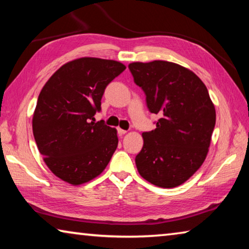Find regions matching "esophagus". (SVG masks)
<instances>
[{"label": "esophagus", "instance_id": "34e87169", "mask_svg": "<svg viewBox=\"0 0 249 249\" xmlns=\"http://www.w3.org/2000/svg\"><path fill=\"white\" fill-rule=\"evenodd\" d=\"M126 133H127V132H126V130H125V129H122V128H117V134H119V135H120V136H123V135H125Z\"/></svg>", "mask_w": 249, "mask_h": 249}]
</instances>
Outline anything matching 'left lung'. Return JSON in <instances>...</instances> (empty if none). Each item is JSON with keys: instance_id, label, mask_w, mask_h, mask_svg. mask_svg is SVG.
<instances>
[{"instance_id": "1", "label": "left lung", "mask_w": 249, "mask_h": 249, "mask_svg": "<svg viewBox=\"0 0 249 249\" xmlns=\"http://www.w3.org/2000/svg\"><path fill=\"white\" fill-rule=\"evenodd\" d=\"M146 95L156 128L142 133L144 145L135 158L142 178L160 188L182 184L199 169L215 126V108L204 83L174 62L155 60L128 66Z\"/></svg>"}]
</instances>
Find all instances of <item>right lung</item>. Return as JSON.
<instances>
[{
  "label": "right lung",
  "instance_id": "obj_1",
  "mask_svg": "<svg viewBox=\"0 0 249 249\" xmlns=\"http://www.w3.org/2000/svg\"><path fill=\"white\" fill-rule=\"evenodd\" d=\"M126 67L119 61L80 58L54 72L40 91L33 133L53 175L73 185L98 177L119 144L116 129L94 123L109 82Z\"/></svg>",
  "mask_w": 249,
  "mask_h": 249
}]
</instances>
